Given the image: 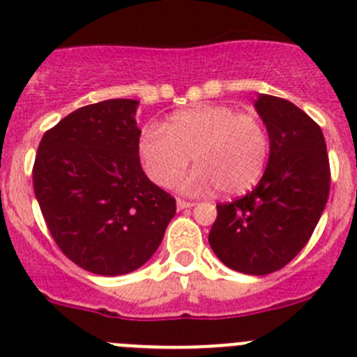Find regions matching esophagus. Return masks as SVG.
Returning <instances> with one entry per match:
<instances>
[{"mask_svg": "<svg viewBox=\"0 0 357 357\" xmlns=\"http://www.w3.org/2000/svg\"><path fill=\"white\" fill-rule=\"evenodd\" d=\"M193 206H195V202L182 200V198H178V200H176V207H178V209H188V207H193Z\"/></svg>", "mask_w": 357, "mask_h": 357, "instance_id": "obj_1", "label": "esophagus"}]
</instances>
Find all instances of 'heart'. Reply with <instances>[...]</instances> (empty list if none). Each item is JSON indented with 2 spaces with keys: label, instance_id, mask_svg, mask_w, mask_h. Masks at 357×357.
I'll return each instance as SVG.
<instances>
[{
  "label": "heart",
  "instance_id": "b5f03b06",
  "mask_svg": "<svg viewBox=\"0 0 357 357\" xmlns=\"http://www.w3.org/2000/svg\"><path fill=\"white\" fill-rule=\"evenodd\" d=\"M270 148V132L259 114L220 103L173 112L162 127L146 125L137 139V157L148 178L160 188L175 182L191 157L197 168L182 188L193 193L216 188L234 197L257 184Z\"/></svg>",
  "mask_w": 357,
  "mask_h": 357
}]
</instances>
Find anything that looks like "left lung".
Listing matches in <instances>:
<instances>
[{
  "label": "left lung",
  "instance_id": "obj_1",
  "mask_svg": "<svg viewBox=\"0 0 357 357\" xmlns=\"http://www.w3.org/2000/svg\"><path fill=\"white\" fill-rule=\"evenodd\" d=\"M255 109L272 139L268 166L250 193L218 204L209 245L236 272L268 275L307 245L329 198L331 168L321 128L304 110L270 94Z\"/></svg>",
  "mask_w": 357,
  "mask_h": 357
}]
</instances>
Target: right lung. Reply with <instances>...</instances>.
Listing matches in <instances>:
<instances>
[{"label":"right lung","instance_id":"1","mask_svg":"<svg viewBox=\"0 0 357 357\" xmlns=\"http://www.w3.org/2000/svg\"><path fill=\"white\" fill-rule=\"evenodd\" d=\"M137 102L77 109L46 130L33 191L62 254L96 275H125L150 259L176 202L148 181L137 157Z\"/></svg>","mask_w":357,"mask_h":357}]
</instances>
